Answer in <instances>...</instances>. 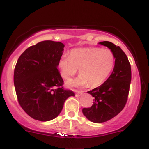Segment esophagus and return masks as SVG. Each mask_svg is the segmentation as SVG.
Here are the masks:
<instances>
[{
	"mask_svg": "<svg viewBox=\"0 0 149 149\" xmlns=\"http://www.w3.org/2000/svg\"><path fill=\"white\" fill-rule=\"evenodd\" d=\"M82 94H83V93H82V91H76V97H79V96H81V95H82Z\"/></svg>",
	"mask_w": 149,
	"mask_h": 149,
	"instance_id": "34e87169",
	"label": "esophagus"
}]
</instances>
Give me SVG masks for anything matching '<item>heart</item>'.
Returning a JSON list of instances; mask_svg holds the SVG:
<instances>
[{"instance_id":"1","label":"heart","mask_w":149,"mask_h":149,"mask_svg":"<svg viewBox=\"0 0 149 149\" xmlns=\"http://www.w3.org/2000/svg\"><path fill=\"white\" fill-rule=\"evenodd\" d=\"M116 57L109 49L86 47L74 49L70 56L64 55L58 61L62 78L68 80L79 71V76L67 83V87L85 86L89 84L97 87L105 82L113 70Z\"/></svg>"}]
</instances>
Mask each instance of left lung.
I'll return each mask as SVG.
<instances>
[{
	"instance_id": "8db88e82",
	"label": "left lung",
	"mask_w": 149,
	"mask_h": 149,
	"mask_svg": "<svg viewBox=\"0 0 149 149\" xmlns=\"http://www.w3.org/2000/svg\"><path fill=\"white\" fill-rule=\"evenodd\" d=\"M99 43L113 52L116 62L112 74L107 81L88 91L94 97V104L89 108L82 109V112L94 123L109 121L122 111L127 101L131 81L130 64L121 48L109 41Z\"/></svg>"
}]
</instances>
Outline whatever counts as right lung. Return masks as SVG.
Here are the masks:
<instances>
[{
  "instance_id": "add662e5",
  "label": "right lung",
  "mask_w": 149,
  "mask_h": 149,
  "mask_svg": "<svg viewBox=\"0 0 149 149\" xmlns=\"http://www.w3.org/2000/svg\"><path fill=\"white\" fill-rule=\"evenodd\" d=\"M64 47L61 42L41 41L28 48L18 59L13 77L18 102L33 119H54L66 100L75 96L73 91L64 88L58 70Z\"/></svg>"
}]
</instances>
